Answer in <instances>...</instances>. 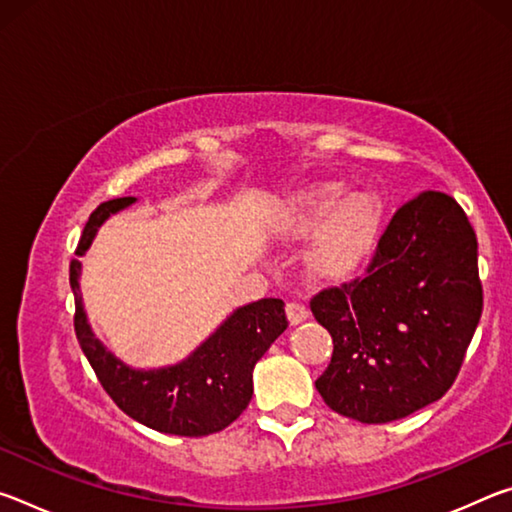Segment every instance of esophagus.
Instances as JSON below:
<instances>
[{
    "label": "esophagus",
    "instance_id": "1",
    "mask_svg": "<svg viewBox=\"0 0 512 512\" xmlns=\"http://www.w3.org/2000/svg\"><path fill=\"white\" fill-rule=\"evenodd\" d=\"M287 318L291 325H300L302 320L309 318V309L302 305V302L291 300V302H287Z\"/></svg>",
    "mask_w": 512,
    "mask_h": 512
}]
</instances>
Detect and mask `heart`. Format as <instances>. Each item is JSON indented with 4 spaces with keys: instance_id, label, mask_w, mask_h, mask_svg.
<instances>
[{
    "instance_id": "b5f03b06",
    "label": "heart",
    "mask_w": 512,
    "mask_h": 512,
    "mask_svg": "<svg viewBox=\"0 0 512 512\" xmlns=\"http://www.w3.org/2000/svg\"><path fill=\"white\" fill-rule=\"evenodd\" d=\"M381 221V203L368 192L345 198L341 185H318L291 210V228L318 232L309 264L318 275L339 277L352 271L372 246Z\"/></svg>"
}]
</instances>
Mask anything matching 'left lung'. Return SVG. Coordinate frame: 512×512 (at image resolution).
Returning <instances> with one entry per match:
<instances>
[{"label":"left lung","mask_w":512,"mask_h":512,"mask_svg":"<svg viewBox=\"0 0 512 512\" xmlns=\"http://www.w3.org/2000/svg\"><path fill=\"white\" fill-rule=\"evenodd\" d=\"M309 307L334 341L316 379L329 409L384 424L440 400L483 309L476 235L461 205L443 192L404 203L366 275L323 289Z\"/></svg>","instance_id":"left-lung-1"}]
</instances>
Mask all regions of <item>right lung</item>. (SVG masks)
<instances>
[{
  "label": "right lung",
  "mask_w": 512,
  "mask_h": 512,
  "mask_svg": "<svg viewBox=\"0 0 512 512\" xmlns=\"http://www.w3.org/2000/svg\"><path fill=\"white\" fill-rule=\"evenodd\" d=\"M133 203V196L101 203L85 223L76 255H85L110 214ZM79 277L81 262L72 259L69 284L76 300V339L101 386L126 415L171 436H210L235 422L253 397L255 363L289 325L284 302L262 298L232 311L187 359L164 368H131L94 336L83 307Z\"/></svg>",
  "instance_id": "1"
}]
</instances>
